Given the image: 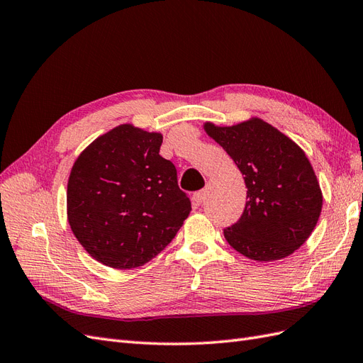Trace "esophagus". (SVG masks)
<instances>
[{"mask_svg": "<svg viewBox=\"0 0 363 363\" xmlns=\"http://www.w3.org/2000/svg\"><path fill=\"white\" fill-rule=\"evenodd\" d=\"M204 199H206V192L204 191H199V192L194 194L192 201H194L195 206H200L204 201Z\"/></svg>", "mask_w": 363, "mask_h": 363, "instance_id": "esophagus-1", "label": "esophagus"}]
</instances>
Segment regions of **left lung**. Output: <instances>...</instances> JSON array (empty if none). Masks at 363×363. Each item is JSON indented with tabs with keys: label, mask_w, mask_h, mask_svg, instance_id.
Returning a JSON list of instances; mask_svg holds the SVG:
<instances>
[{
	"label": "left lung",
	"mask_w": 363,
	"mask_h": 363,
	"mask_svg": "<svg viewBox=\"0 0 363 363\" xmlns=\"http://www.w3.org/2000/svg\"><path fill=\"white\" fill-rule=\"evenodd\" d=\"M233 159L247 186L244 213L224 230L225 240L247 259L291 256L320 219L323 192L303 148L265 121L251 116L235 125L203 124Z\"/></svg>",
	"instance_id": "obj_1"
}]
</instances>
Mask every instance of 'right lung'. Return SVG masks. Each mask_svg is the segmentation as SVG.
Listing matches in <instances>:
<instances>
[{"mask_svg":"<svg viewBox=\"0 0 363 363\" xmlns=\"http://www.w3.org/2000/svg\"><path fill=\"white\" fill-rule=\"evenodd\" d=\"M163 136L121 124L75 159L67 189L74 236L113 269L145 265L177 235L192 207L174 164L159 151Z\"/></svg>","mask_w":363,"mask_h":363,"instance_id":"obj_1","label":"right lung"}]
</instances>
